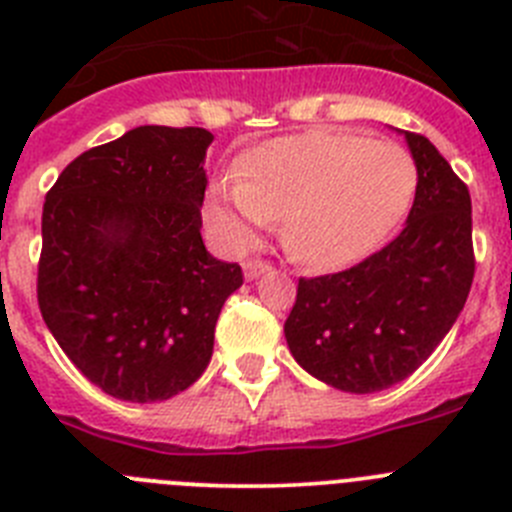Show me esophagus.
I'll return each mask as SVG.
<instances>
[{
  "label": "esophagus",
  "mask_w": 512,
  "mask_h": 512,
  "mask_svg": "<svg viewBox=\"0 0 512 512\" xmlns=\"http://www.w3.org/2000/svg\"><path fill=\"white\" fill-rule=\"evenodd\" d=\"M269 269H271V266L264 264V261H259V259H251V261H246V264H243V274H246L248 282H251V279H259L261 274H266Z\"/></svg>",
  "instance_id": "34e87169"
}]
</instances>
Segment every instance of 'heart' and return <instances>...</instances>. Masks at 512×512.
<instances>
[{"instance_id":"heart-1","label":"heart","mask_w":512,"mask_h":512,"mask_svg":"<svg viewBox=\"0 0 512 512\" xmlns=\"http://www.w3.org/2000/svg\"><path fill=\"white\" fill-rule=\"evenodd\" d=\"M418 169L405 148L348 130H307L251 148L238 179L210 187L205 220L235 251L282 220L292 259L315 269L351 264L405 220Z\"/></svg>"}]
</instances>
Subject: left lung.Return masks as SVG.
Instances as JSON below:
<instances>
[{
  "label": "left lung",
  "mask_w": 512,
  "mask_h": 512,
  "mask_svg": "<svg viewBox=\"0 0 512 512\" xmlns=\"http://www.w3.org/2000/svg\"><path fill=\"white\" fill-rule=\"evenodd\" d=\"M402 135L418 169L402 233L351 269L300 279L284 323L297 364L354 395L408 379L456 323L474 279L467 184L431 140Z\"/></svg>",
  "instance_id": "1"
}]
</instances>
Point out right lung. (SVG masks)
Returning a JSON list of instances; mask_svg holds the SVG:
<instances>
[{
    "instance_id": "add662e5",
    "label": "right lung",
    "mask_w": 512,
    "mask_h": 512,
    "mask_svg": "<svg viewBox=\"0 0 512 512\" xmlns=\"http://www.w3.org/2000/svg\"><path fill=\"white\" fill-rule=\"evenodd\" d=\"M210 143L205 128L140 125L74 158L45 194L40 312L117 400L161 402L197 382L243 284L202 243Z\"/></svg>"
}]
</instances>
